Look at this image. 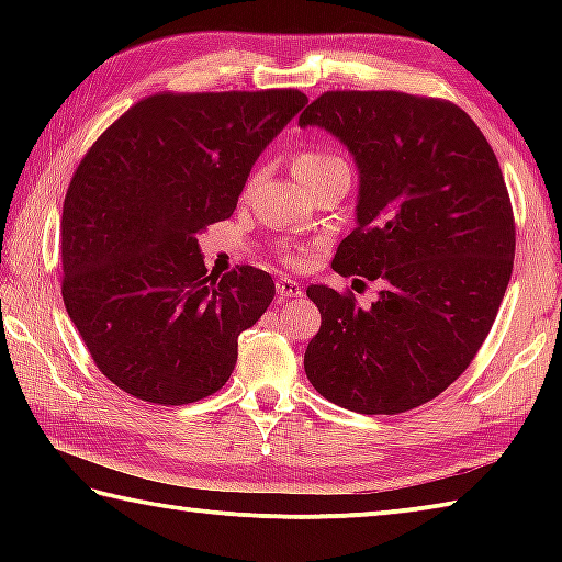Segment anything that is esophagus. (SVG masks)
Listing matches in <instances>:
<instances>
[{"mask_svg": "<svg viewBox=\"0 0 562 562\" xmlns=\"http://www.w3.org/2000/svg\"><path fill=\"white\" fill-rule=\"evenodd\" d=\"M274 292H278V300L284 302V300L300 297L302 288H300V282H294L290 278H278V282H274Z\"/></svg>", "mask_w": 562, "mask_h": 562, "instance_id": "1", "label": "esophagus"}]
</instances>
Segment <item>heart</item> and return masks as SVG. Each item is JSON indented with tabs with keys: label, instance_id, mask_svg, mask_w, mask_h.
<instances>
[{
	"label": "heart",
	"instance_id": "obj_1",
	"mask_svg": "<svg viewBox=\"0 0 562 562\" xmlns=\"http://www.w3.org/2000/svg\"><path fill=\"white\" fill-rule=\"evenodd\" d=\"M337 166H345V160H341L337 154H331V150H325V148H304V150H300L297 156H294V170H297V176L304 180V183H310L312 178H317L319 173H325V170L337 168ZM258 178H260V170H255V173L247 178L245 193H250L255 183H258ZM284 260L294 262L297 258H294V255H290V252H284Z\"/></svg>",
	"mask_w": 562,
	"mask_h": 562
}]
</instances>
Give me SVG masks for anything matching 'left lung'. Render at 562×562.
I'll return each instance as SVG.
<instances>
[{"label": "left lung", "instance_id": "1", "mask_svg": "<svg viewBox=\"0 0 562 562\" xmlns=\"http://www.w3.org/2000/svg\"><path fill=\"white\" fill-rule=\"evenodd\" d=\"M359 168L357 227L331 270L382 284L372 307L307 288L322 325L304 372L331 404L402 414L459 379L506 294L516 221L491 144L463 109L404 91H327L302 111Z\"/></svg>", "mask_w": 562, "mask_h": 562}]
</instances>
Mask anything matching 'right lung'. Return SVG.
<instances>
[{
    "mask_svg": "<svg viewBox=\"0 0 562 562\" xmlns=\"http://www.w3.org/2000/svg\"><path fill=\"white\" fill-rule=\"evenodd\" d=\"M297 89L160 91L93 140L64 198L61 297L93 364L123 392L193 404L231 379L237 337L274 297L270 272L207 274L198 235L231 217Z\"/></svg>",
    "mask_w": 562,
    "mask_h": 562,
    "instance_id": "obj_1",
    "label": "right lung"
}]
</instances>
